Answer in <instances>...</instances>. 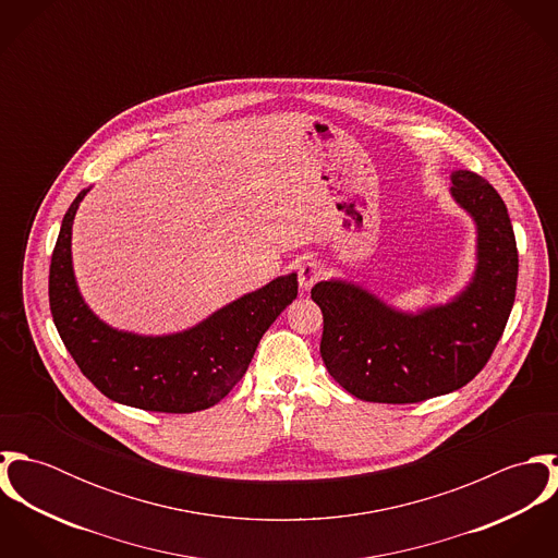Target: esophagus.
I'll use <instances>...</instances> for the list:
<instances>
[{
	"mask_svg": "<svg viewBox=\"0 0 558 558\" xmlns=\"http://www.w3.org/2000/svg\"><path fill=\"white\" fill-rule=\"evenodd\" d=\"M322 277V264L318 259H305L301 266H299V286L301 290H312L314 283Z\"/></svg>",
	"mask_w": 558,
	"mask_h": 558,
	"instance_id": "1",
	"label": "esophagus"
}]
</instances>
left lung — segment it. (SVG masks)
Returning <instances> with one entry per match:
<instances>
[{"mask_svg":"<svg viewBox=\"0 0 558 558\" xmlns=\"http://www.w3.org/2000/svg\"><path fill=\"white\" fill-rule=\"evenodd\" d=\"M451 197L477 228V264L445 305L399 312L354 281L312 290L322 310L319 354L350 396L414 403L469 385L492 356L515 301L518 246L496 189L469 169L451 173Z\"/></svg>","mask_w":558,"mask_h":558,"instance_id":"obj_1","label":"left lung"}]
</instances>
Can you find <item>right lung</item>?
<instances>
[{"label":"right lung","mask_w":558,"mask_h":558,"mask_svg":"<svg viewBox=\"0 0 558 558\" xmlns=\"http://www.w3.org/2000/svg\"><path fill=\"white\" fill-rule=\"evenodd\" d=\"M87 191L62 219L49 268V305L66 350L83 376L118 403L173 414L219 403L244 376L262 335L296 299V272L272 279L180 332L118 330L87 307L73 270V221Z\"/></svg>","instance_id":"right-lung-1"}]
</instances>
